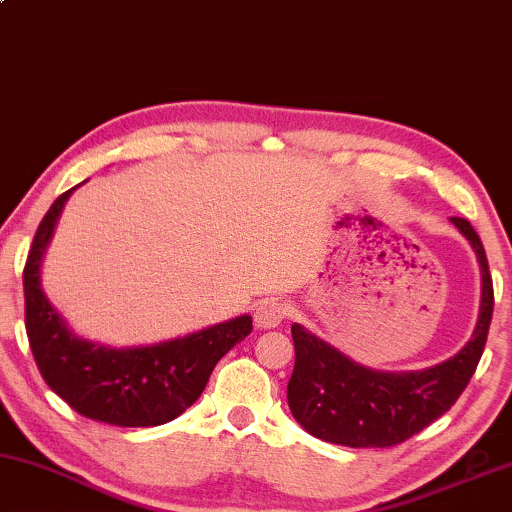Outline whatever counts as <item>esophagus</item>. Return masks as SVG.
<instances>
[{
  "label": "esophagus",
  "instance_id": "obj_1",
  "mask_svg": "<svg viewBox=\"0 0 512 512\" xmlns=\"http://www.w3.org/2000/svg\"><path fill=\"white\" fill-rule=\"evenodd\" d=\"M288 309L290 306L281 300H265L256 306V313H254V320L256 325L261 329H274L279 327L283 320L288 316Z\"/></svg>",
  "mask_w": 512,
  "mask_h": 512
}]
</instances>
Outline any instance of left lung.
<instances>
[{"label":"left lung","mask_w":512,"mask_h":512,"mask_svg":"<svg viewBox=\"0 0 512 512\" xmlns=\"http://www.w3.org/2000/svg\"><path fill=\"white\" fill-rule=\"evenodd\" d=\"M453 224L471 242L483 272L481 316L471 341L458 355L426 371L382 373L293 325L295 368L288 380V407L309 435L350 448L396 446L451 410L465 391L485 350L494 288L474 226L462 217H453Z\"/></svg>","instance_id":"left-lung-1"}]
</instances>
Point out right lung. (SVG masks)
Wrapping results in <instances>:
<instances>
[{
  "instance_id": "1",
  "label": "right lung",
  "mask_w": 512,
  "mask_h": 512,
  "mask_svg": "<svg viewBox=\"0 0 512 512\" xmlns=\"http://www.w3.org/2000/svg\"><path fill=\"white\" fill-rule=\"evenodd\" d=\"M73 190L45 212L22 272L25 325L36 366L47 387L86 419L121 428L162 426L201 396L217 361L251 334V318L240 316L146 348L114 350L75 336L41 288L45 247Z\"/></svg>"
}]
</instances>
